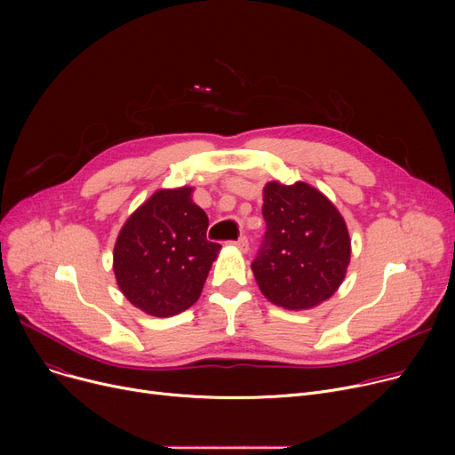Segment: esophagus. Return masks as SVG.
<instances>
[{"instance_id":"obj_1","label":"esophagus","mask_w":455,"mask_h":455,"mask_svg":"<svg viewBox=\"0 0 455 455\" xmlns=\"http://www.w3.org/2000/svg\"><path fill=\"white\" fill-rule=\"evenodd\" d=\"M232 245H235L237 249H240V251H247L249 249V240H247V235H242V237H237V240L235 242H232Z\"/></svg>"}]
</instances>
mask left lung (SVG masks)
<instances>
[{"label": "left lung", "mask_w": 455, "mask_h": 455, "mask_svg": "<svg viewBox=\"0 0 455 455\" xmlns=\"http://www.w3.org/2000/svg\"><path fill=\"white\" fill-rule=\"evenodd\" d=\"M261 213L266 235L252 273L273 304L307 309L330 299L350 261V237L338 208L304 182H269Z\"/></svg>", "instance_id": "8db88e82"}]
</instances>
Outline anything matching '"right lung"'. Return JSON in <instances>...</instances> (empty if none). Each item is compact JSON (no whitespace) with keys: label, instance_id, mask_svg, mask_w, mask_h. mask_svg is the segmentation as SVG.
<instances>
[{"label":"right lung","instance_id":"add662e5","mask_svg":"<svg viewBox=\"0 0 455 455\" xmlns=\"http://www.w3.org/2000/svg\"><path fill=\"white\" fill-rule=\"evenodd\" d=\"M206 230L208 215L191 201V188L156 191L117 235L119 290L155 317H172L194 306L221 249L206 240Z\"/></svg>","mask_w":455,"mask_h":455}]
</instances>
